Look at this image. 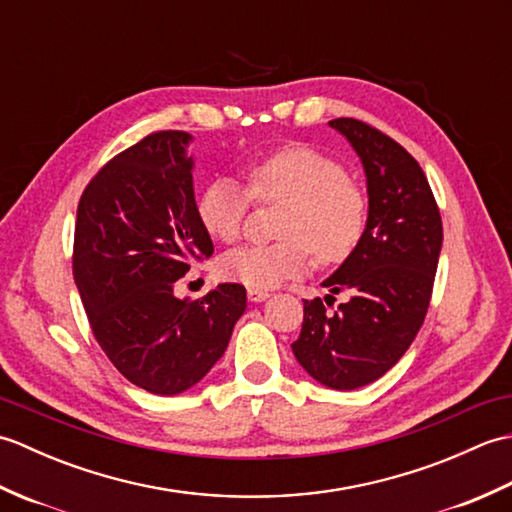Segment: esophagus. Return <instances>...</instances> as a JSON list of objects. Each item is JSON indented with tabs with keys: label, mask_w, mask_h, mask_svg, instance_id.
I'll return each instance as SVG.
<instances>
[{
	"label": "esophagus",
	"mask_w": 512,
	"mask_h": 512,
	"mask_svg": "<svg viewBox=\"0 0 512 512\" xmlns=\"http://www.w3.org/2000/svg\"><path fill=\"white\" fill-rule=\"evenodd\" d=\"M268 297H270V292H266V290H255V288L248 290V301L250 303H262Z\"/></svg>",
	"instance_id": "34e87169"
}]
</instances>
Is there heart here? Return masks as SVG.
Instances as JSON below:
<instances>
[{"instance_id":"b5f03b06","label":"heart","mask_w":512,"mask_h":512,"mask_svg":"<svg viewBox=\"0 0 512 512\" xmlns=\"http://www.w3.org/2000/svg\"><path fill=\"white\" fill-rule=\"evenodd\" d=\"M248 187L262 202H284L275 244H246L220 259L224 279L255 290H270L308 270L310 250L323 264L345 259L361 242L367 222L365 193L345 176L334 158L292 143L248 169ZM250 193L233 178H215L202 189L195 211L217 242L242 233Z\"/></svg>"}]
</instances>
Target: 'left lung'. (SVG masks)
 Masks as SVG:
<instances>
[{"label": "left lung", "instance_id": "8db88e82", "mask_svg": "<svg viewBox=\"0 0 512 512\" xmlns=\"http://www.w3.org/2000/svg\"><path fill=\"white\" fill-rule=\"evenodd\" d=\"M328 125L361 158L367 222L361 242L321 284L350 299L332 314L319 297L303 301L292 352L317 383L352 391L387 374L416 339L436 277L442 222L427 176L405 147L354 118Z\"/></svg>", "mask_w": 512, "mask_h": 512}]
</instances>
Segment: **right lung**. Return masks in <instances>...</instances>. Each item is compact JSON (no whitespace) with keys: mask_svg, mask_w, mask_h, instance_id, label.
Instances as JSON below:
<instances>
[{"mask_svg":"<svg viewBox=\"0 0 512 512\" xmlns=\"http://www.w3.org/2000/svg\"><path fill=\"white\" fill-rule=\"evenodd\" d=\"M193 136L158 132L96 173L74 231V281L92 332L129 383L156 396L189 391L220 361L246 290L220 284L176 297L193 259L213 255L195 211Z\"/></svg>","mask_w":512,"mask_h":512,"instance_id":"obj_1","label":"right lung"}]
</instances>
